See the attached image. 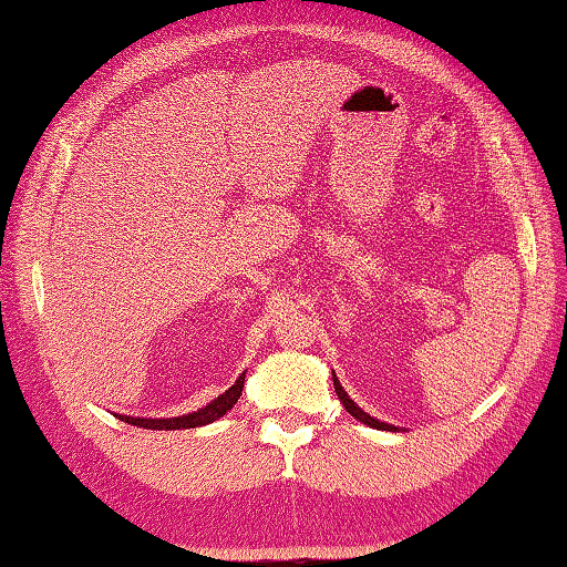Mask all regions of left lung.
Instances as JSON below:
<instances>
[{
    "instance_id": "1",
    "label": "left lung",
    "mask_w": 567,
    "mask_h": 567,
    "mask_svg": "<svg viewBox=\"0 0 567 567\" xmlns=\"http://www.w3.org/2000/svg\"><path fill=\"white\" fill-rule=\"evenodd\" d=\"M333 384H336V392H338V398H340V402H343V408L355 416L358 422H362V424H368V426H375V430H388V432H392V430H398V426L394 424H388V422H380V420H375V416H370L365 410H360L355 402H352L350 398H348V392L343 390V384H340V380L336 378V372H333Z\"/></svg>"
}]
</instances>
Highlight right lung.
I'll list each match as a JSON object with an SVG mask.
<instances>
[{
	"label": "right lung",
	"mask_w": 567,
	"mask_h": 567,
	"mask_svg": "<svg viewBox=\"0 0 567 567\" xmlns=\"http://www.w3.org/2000/svg\"><path fill=\"white\" fill-rule=\"evenodd\" d=\"M244 375H247V372H241L239 380L234 382L227 392L219 394V398L205 404V408H199L197 412H187L183 416H159V420H155V416H131V414H115V416H121L123 422L133 426H143V430H192V426H205V424L217 422L219 416L227 414L234 404H237L244 390Z\"/></svg>",
	"instance_id": "obj_1"
}]
</instances>
